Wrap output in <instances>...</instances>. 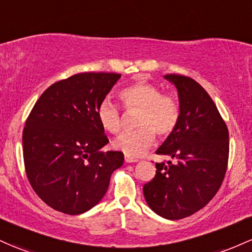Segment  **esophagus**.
I'll use <instances>...</instances> for the list:
<instances>
[{
    "label": "esophagus",
    "instance_id": "1",
    "mask_svg": "<svg viewBox=\"0 0 252 252\" xmlns=\"http://www.w3.org/2000/svg\"><path fill=\"white\" fill-rule=\"evenodd\" d=\"M124 160H126V162H128V164H130V162H137V161H139V159H136V158L129 157V156H126Z\"/></svg>",
    "mask_w": 252,
    "mask_h": 252
}]
</instances>
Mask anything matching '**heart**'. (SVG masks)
Instances as JSON below:
<instances>
[{"label":"heart","mask_w":252,"mask_h":252,"mask_svg":"<svg viewBox=\"0 0 252 252\" xmlns=\"http://www.w3.org/2000/svg\"><path fill=\"white\" fill-rule=\"evenodd\" d=\"M121 99L128 110H140L136 130L122 132L113 141V147L126 156L137 157L148 149L158 136L165 137L176 128L179 120V104L175 98L164 95L157 86L147 81H136L121 91ZM101 126L117 134L122 128L118 106L111 99H104L96 110Z\"/></svg>","instance_id":"heart-1"}]
</instances>
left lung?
<instances>
[{
    "label": "left lung",
    "instance_id": "1",
    "mask_svg": "<svg viewBox=\"0 0 252 252\" xmlns=\"http://www.w3.org/2000/svg\"><path fill=\"white\" fill-rule=\"evenodd\" d=\"M179 100V120L156 153L173 159L157 162L156 177L143 185L148 207L168 220L190 217L218 192L228 160V130L214 101L188 76L167 74Z\"/></svg>",
    "mask_w": 252,
    "mask_h": 252
}]
</instances>
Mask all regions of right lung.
I'll return each instance as SVG.
<instances>
[{"label":"right lung","instance_id":"add662e5","mask_svg":"<svg viewBox=\"0 0 252 252\" xmlns=\"http://www.w3.org/2000/svg\"><path fill=\"white\" fill-rule=\"evenodd\" d=\"M116 73H80L51 85L33 106L23 134L26 175L51 208L77 215L103 200L121 152L109 143L96 110L120 80Z\"/></svg>","mask_w":252,"mask_h":252}]
</instances>
